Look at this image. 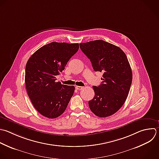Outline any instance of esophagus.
I'll list each match as a JSON object with an SVG mask.
<instances>
[{
    "label": "esophagus",
    "instance_id": "34e87169",
    "mask_svg": "<svg viewBox=\"0 0 159 159\" xmlns=\"http://www.w3.org/2000/svg\"><path fill=\"white\" fill-rule=\"evenodd\" d=\"M75 88H76V89H78V90H81V89H83V87L80 86H76Z\"/></svg>",
    "mask_w": 159,
    "mask_h": 159
}]
</instances>
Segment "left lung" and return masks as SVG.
<instances>
[{"label": "left lung", "mask_w": 159, "mask_h": 159, "mask_svg": "<svg viewBox=\"0 0 159 159\" xmlns=\"http://www.w3.org/2000/svg\"><path fill=\"white\" fill-rule=\"evenodd\" d=\"M80 47L94 70L103 72L102 83L93 86L95 96L89 107L98 117L110 116L122 106L130 90L132 73L127 58L119 47L101 40L82 43Z\"/></svg>", "instance_id": "1"}]
</instances>
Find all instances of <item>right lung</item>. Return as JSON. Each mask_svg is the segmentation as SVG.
<instances>
[{"mask_svg":"<svg viewBox=\"0 0 159 159\" xmlns=\"http://www.w3.org/2000/svg\"><path fill=\"white\" fill-rule=\"evenodd\" d=\"M78 49V43L52 42L37 50L27 63L25 82L29 97L36 110L46 117L61 116L73 95L74 86L55 81Z\"/></svg>","mask_w":159,"mask_h":159,"instance_id":"1","label":"right lung"}]
</instances>
